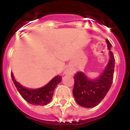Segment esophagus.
Here are the masks:
<instances>
[{"mask_svg": "<svg viewBox=\"0 0 130 130\" xmlns=\"http://www.w3.org/2000/svg\"><path fill=\"white\" fill-rule=\"evenodd\" d=\"M65 74H72L71 71H69V70H67V71H65Z\"/></svg>", "mask_w": 130, "mask_h": 130, "instance_id": "1", "label": "esophagus"}]
</instances>
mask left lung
<instances>
[{
  "instance_id": "obj_1",
  "label": "left lung",
  "mask_w": 130,
  "mask_h": 130,
  "mask_svg": "<svg viewBox=\"0 0 130 130\" xmlns=\"http://www.w3.org/2000/svg\"><path fill=\"white\" fill-rule=\"evenodd\" d=\"M108 48L112 46L109 40L106 39ZM110 59L107 68L103 74L94 80H90L84 73H75L73 94L75 101L82 107L91 108L99 105L109 92L113 83L115 68V57L113 53L109 51Z\"/></svg>"
}]
</instances>
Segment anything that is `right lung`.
<instances>
[{
	"label": "right lung",
	"mask_w": 130,
	"mask_h": 130,
	"mask_svg": "<svg viewBox=\"0 0 130 130\" xmlns=\"http://www.w3.org/2000/svg\"><path fill=\"white\" fill-rule=\"evenodd\" d=\"M13 83L21 96L27 103L34 105H46L51 102L53 96V92L57 84L60 83L62 77L57 75L48 84L38 89H27L20 85L15 79L13 73H11Z\"/></svg>",
	"instance_id": "1"
}]
</instances>
